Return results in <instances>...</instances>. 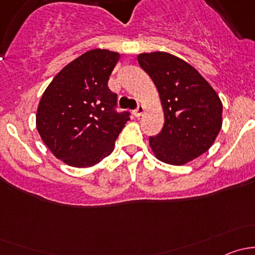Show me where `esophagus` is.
Here are the masks:
<instances>
[{
    "mask_svg": "<svg viewBox=\"0 0 255 255\" xmlns=\"http://www.w3.org/2000/svg\"><path fill=\"white\" fill-rule=\"evenodd\" d=\"M143 112H144V106L143 105H138L137 109L134 110V116L135 117H140V116L143 115Z\"/></svg>",
    "mask_w": 255,
    "mask_h": 255,
    "instance_id": "34e87169",
    "label": "esophagus"
}]
</instances>
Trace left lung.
<instances>
[{
  "mask_svg": "<svg viewBox=\"0 0 255 255\" xmlns=\"http://www.w3.org/2000/svg\"><path fill=\"white\" fill-rule=\"evenodd\" d=\"M158 89L164 111L160 133L149 137L156 158L182 165L210 149L222 127V102L190 64L164 51L138 55Z\"/></svg>",
  "mask_w": 255,
  "mask_h": 255,
  "instance_id": "1",
  "label": "left lung"
}]
</instances>
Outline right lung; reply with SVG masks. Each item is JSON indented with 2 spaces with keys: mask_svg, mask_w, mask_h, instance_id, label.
Instances as JSON below:
<instances>
[{
  "mask_svg": "<svg viewBox=\"0 0 255 255\" xmlns=\"http://www.w3.org/2000/svg\"><path fill=\"white\" fill-rule=\"evenodd\" d=\"M120 54L106 49L86 51L65 66L40 99L37 129L58 159L75 168L92 166L112 153L129 120L118 112L117 94L109 79Z\"/></svg>",
  "mask_w": 255,
  "mask_h": 255,
  "instance_id": "obj_1",
  "label": "right lung"
}]
</instances>
